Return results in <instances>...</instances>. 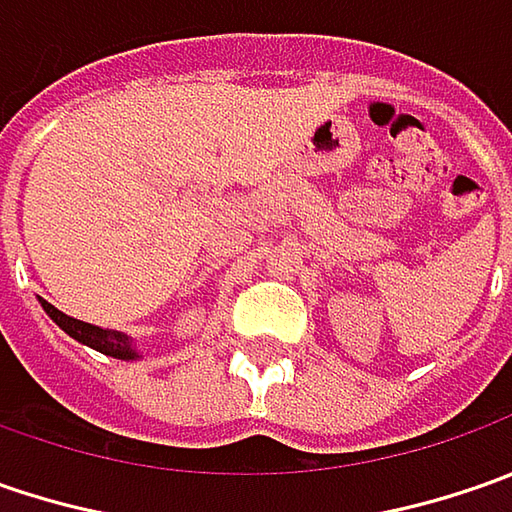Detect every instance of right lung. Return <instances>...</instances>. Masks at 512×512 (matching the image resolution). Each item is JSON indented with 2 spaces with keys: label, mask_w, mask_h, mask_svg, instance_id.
I'll return each mask as SVG.
<instances>
[{
  "label": "right lung",
  "mask_w": 512,
  "mask_h": 512,
  "mask_svg": "<svg viewBox=\"0 0 512 512\" xmlns=\"http://www.w3.org/2000/svg\"><path fill=\"white\" fill-rule=\"evenodd\" d=\"M39 305H42V310L48 313L56 325L68 333L70 339L88 344V347L99 350V353H105V356L122 359V362H136V359H142L139 347H136L133 336H128V333H122V330H105V327L79 322V319H73V316H68V313H62L59 307H53L50 302H45V299H39Z\"/></svg>",
  "instance_id": "1"
}]
</instances>
